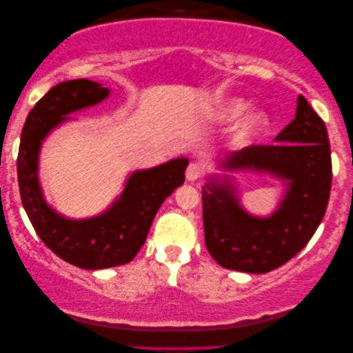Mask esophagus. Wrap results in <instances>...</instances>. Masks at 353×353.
<instances>
[{
	"label": "esophagus",
	"instance_id": "esophagus-1",
	"mask_svg": "<svg viewBox=\"0 0 353 353\" xmlns=\"http://www.w3.org/2000/svg\"><path fill=\"white\" fill-rule=\"evenodd\" d=\"M204 175V167L197 162H191L186 168V180L188 181H197L199 178Z\"/></svg>",
	"mask_w": 353,
	"mask_h": 353
}]
</instances>
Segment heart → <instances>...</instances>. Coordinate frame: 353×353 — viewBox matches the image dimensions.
Segmentation results:
<instances>
[{
	"label": "heart",
	"mask_w": 353,
	"mask_h": 353,
	"mask_svg": "<svg viewBox=\"0 0 353 353\" xmlns=\"http://www.w3.org/2000/svg\"><path fill=\"white\" fill-rule=\"evenodd\" d=\"M245 104L241 101H231L219 108L214 112V117L219 120H233L244 112ZM267 125V119L263 114H250L249 117H245L243 122L239 123L238 130H236V139H248L252 134L262 132Z\"/></svg>",
	"instance_id": "heart-1"
}]
</instances>
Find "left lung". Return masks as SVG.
Wrapping results in <instances>:
<instances>
[{"instance_id": "8db88e82", "label": "left lung", "mask_w": 353, "mask_h": 353, "mask_svg": "<svg viewBox=\"0 0 353 353\" xmlns=\"http://www.w3.org/2000/svg\"><path fill=\"white\" fill-rule=\"evenodd\" d=\"M273 144H252L231 154L221 167L252 168L289 181L279 209L268 219L243 210L228 181L202 188L207 250L221 267L267 273L281 267L308 244L325 216L332 165L323 119L299 96L296 119Z\"/></svg>"}]
</instances>
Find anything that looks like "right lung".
<instances>
[{
  "mask_svg": "<svg viewBox=\"0 0 353 353\" xmlns=\"http://www.w3.org/2000/svg\"><path fill=\"white\" fill-rule=\"evenodd\" d=\"M109 90L80 79L52 86L27 115L17 156L22 205L40 239L65 262L85 270L132 262L146 241L159 207L185 181L188 159H175L149 170L134 172L108 212L88 220H67L43 199L38 185V151L67 114L98 104Z\"/></svg>",
  "mask_w": 353,
  "mask_h": 353,
  "instance_id": "obj_1",
  "label": "right lung"
}]
</instances>
